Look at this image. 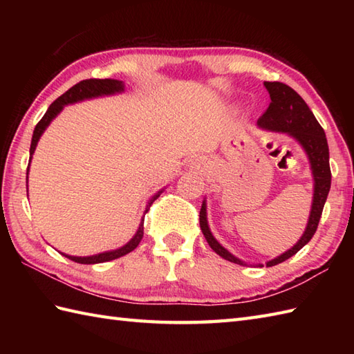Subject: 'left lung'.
Instances as JSON below:
<instances>
[{
	"label": "left lung",
	"mask_w": 354,
	"mask_h": 354,
	"mask_svg": "<svg viewBox=\"0 0 354 354\" xmlns=\"http://www.w3.org/2000/svg\"><path fill=\"white\" fill-rule=\"evenodd\" d=\"M265 86L269 93L270 103L265 114L259 118L257 124L263 127V129L283 132L290 135L292 138H295L304 149L307 158H309L313 175V201L309 222H307L304 234L290 248V250L283 252L281 255H278L277 259L269 260L266 263V266L269 268L290 259L292 255H295L304 245L310 242L315 231L318 228L322 208H324L328 196L330 184H332V171H330L328 164V145L324 129H322L321 124L318 123V120L315 118L313 112L307 106V103L301 99V95L297 91H293L290 86L281 84V82H265ZM199 223L202 232H204V237L207 239L208 245L212 246V250L216 254H219L225 260L237 263V265H246L245 261L234 257L228 250H225L212 234L207 222L205 201L202 202L201 207Z\"/></svg>",
	"instance_id": "8db88e82"
}]
</instances>
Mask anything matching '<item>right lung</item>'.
Returning <instances> with one entry per match:
<instances>
[{
    "instance_id": "add662e5",
    "label": "right lung",
    "mask_w": 354,
    "mask_h": 354,
    "mask_svg": "<svg viewBox=\"0 0 354 354\" xmlns=\"http://www.w3.org/2000/svg\"><path fill=\"white\" fill-rule=\"evenodd\" d=\"M122 91H124L123 82L115 80V79H86V80L79 82V84H76L73 88H70L68 91L64 93L61 97H59V99H56L50 104V108L41 118V122L36 124L35 131H33V137H32V145H30V161H32V156L35 153V149H36L37 141H39V138H41V135L44 133L45 129H47V126L51 123V120L64 109L65 104L82 102L86 99H94V97H100V95H111V94L122 93ZM28 167H27V175H28ZM161 193H162V190H160L156 194H153L152 198H150L145 213H147L150 205H152L153 202L160 198ZM142 234H145V219H141L138 231L135 232V236L124 246L118 248V250L89 255V257H74V255H66V254H62V255H65L66 259H70L76 263H82V265H94V263L111 261V260H115L118 257H123V255L133 251L135 248L138 246V243L141 242Z\"/></svg>"
}]
</instances>
